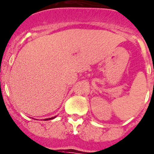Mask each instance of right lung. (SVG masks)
Masks as SVG:
<instances>
[{
	"mask_svg": "<svg viewBox=\"0 0 154 154\" xmlns=\"http://www.w3.org/2000/svg\"><path fill=\"white\" fill-rule=\"evenodd\" d=\"M56 117H53V118H46V119H44L45 121H46V120H51V119H53V118H55Z\"/></svg>",
	"mask_w": 154,
	"mask_h": 154,
	"instance_id": "right-lung-1",
	"label": "right lung"
}]
</instances>
